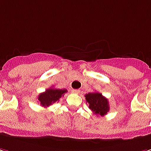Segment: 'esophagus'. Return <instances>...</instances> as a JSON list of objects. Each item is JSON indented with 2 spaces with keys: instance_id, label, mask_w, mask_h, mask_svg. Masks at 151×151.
<instances>
[{
  "instance_id": "1",
  "label": "esophagus",
  "mask_w": 151,
  "mask_h": 151,
  "mask_svg": "<svg viewBox=\"0 0 151 151\" xmlns=\"http://www.w3.org/2000/svg\"><path fill=\"white\" fill-rule=\"evenodd\" d=\"M72 93H79L80 90L79 89H72Z\"/></svg>"
}]
</instances>
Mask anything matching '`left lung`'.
I'll return each mask as SVG.
<instances>
[{"label":"left lung","instance_id":"left-lung-1","mask_svg":"<svg viewBox=\"0 0 151 151\" xmlns=\"http://www.w3.org/2000/svg\"><path fill=\"white\" fill-rule=\"evenodd\" d=\"M85 99L89 109L97 115L104 116L109 111V101L100 93H88L85 94Z\"/></svg>","mask_w":151,"mask_h":151}]
</instances>
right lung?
Returning <instances> with one entry per match:
<instances>
[{"instance_id":"add662e5","label":"right lung","mask_w":151,"mask_h":151,"mask_svg":"<svg viewBox=\"0 0 151 151\" xmlns=\"http://www.w3.org/2000/svg\"><path fill=\"white\" fill-rule=\"evenodd\" d=\"M67 92L68 91L66 89H58L50 88L43 93H40L37 97V99L42 106L48 107L55 102L58 101L60 98L63 96V94Z\"/></svg>"}]
</instances>
